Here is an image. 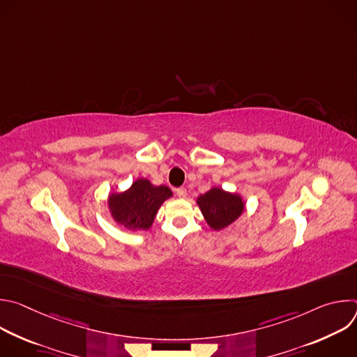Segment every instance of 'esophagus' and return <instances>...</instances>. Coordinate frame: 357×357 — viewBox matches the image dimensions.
Returning a JSON list of instances; mask_svg holds the SVG:
<instances>
[{"label":"esophagus","mask_w":357,"mask_h":357,"mask_svg":"<svg viewBox=\"0 0 357 357\" xmlns=\"http://www.w3.org/2000/svg\"><path fill=\"white\" fill-rule=\"evenodd\" d=\"M176 195H178L181 199H185V197H186V189H185V188H178V189H176Z\"/></svg>","instance_id":"obj_1"}]
</instances>
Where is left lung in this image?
<instances>
[{"label":"left lung","mask_w":357,"mask_h":357,"mask_svg":"<svg viewBox=\"0 0 357 357\" xmlns=\"http://www.w3.org/2000/svg\"><path fill=\"white\" fill-rule=\"evenodd\" d=\"M200 212L213 230H222L237 220L244 212V202L240 195L230 193L222 188H212L197 199Z\"/></svg>","instance_id":"obj_1"}]
</instances>
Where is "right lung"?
<instances>
[{"label": "right lung", "mask_w": 357, "mask_h": 357, "mask_svg": "<svg viewBox=\"0 0 357 357\" xmlns=\"http://www.w3.org/2000/svg\"><path fill=\"white\" fill-rule=\"evenodd\" d=\"M171 196L168 186H155L145 178H138L127 190L109 196V209L116 223L126 229L148 230L162 203Z\"/></svg>", "instance_id": "1"}]
</instances>
